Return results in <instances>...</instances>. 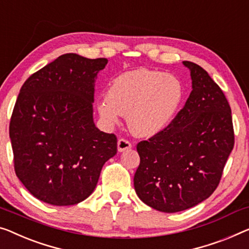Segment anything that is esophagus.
<instances>
[{"label": "esophagus", "mask_w": 249, "mask_h": 249, "mask_svg": "<svg viewBox=\"0 0 249 249\" xmlns=\"http://www.w3.org/2000/svg\"><path fill=\"white\" fill-rule=\"evenodd\" d=\"M132 147V143L126 139H120L117 142V148L120 152H124Z\"/></svg>", "instance_id": "34e87169"}]
</instances>
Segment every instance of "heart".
Masks as SVG:
<instances>
[{
	"mask_svg": "<svg viewBox=\"0 0 249 249\" xmlns=\"http://www.w3.org/2000/svg\"><path fill=\"white\" fill-rule=\"evenodd\" d=\"M183 98L182 84L161 71L137 69L116 77L98 103L106 123L116 124L120 115L128 116L129 127L140 136H152L171 123Z\"/></svg>",
	"mask_w": 249,
	"mask_h": 249,
	"instance_id": "obj_1",
	"label": "heart"
}]
</instances>
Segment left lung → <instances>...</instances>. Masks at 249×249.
Here are the masks:
<instances>
[{"label":"left lung","mask_w":249,"mask_h":249,"mask_svg":"<svg viewBox=\"0 0 249 249\" xmlns=\"http://www.w3.org/2000/svg\"><path fill=\"white\" fill-rule=\"evenodd\" d=\"M192 90L171 123L136 145V195L162 213H178L213 195L235 144L231 109L205 69L183 61Z\"/></svg>","instance_id":"obj_1"}]
</instances>
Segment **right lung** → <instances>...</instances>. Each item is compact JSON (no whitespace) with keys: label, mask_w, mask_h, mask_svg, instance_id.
Instances as JSON below:
<instances>
[{"label":"right lung","mask_w":249,"mask_h":249,"mask_svg":"<svg viewBox=\"0 0 249 249\" xmlns=\"http://www.w3.org/2000/svg\"><path fill=\"white\" fill-rule=\"evenodd\" d=\"M107 62L62 54L20 89L10 121L14 171L43 202L70 206L88 198L116 154V135L92 120L95 78Z\"/></svg>","instance_id":"add662e5"}]
</instances>
